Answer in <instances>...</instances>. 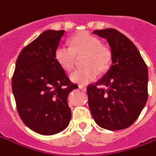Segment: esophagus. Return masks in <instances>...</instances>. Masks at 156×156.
Segmentation results:
<instances>
[{
	"label": "esophagus",
	"mask_w": 156,
	"mask_h": 156,
	"mask_svg": "<svg viewBox=\"0 0 156 156\" xmlns=\"http://www.w3.org/2000/svg\"><path fill=\"white\" fill-rule=\"evenodd\" d=\"M79 89H80V90H81V91H84V92H85V91H86V90H87V87H85V86H79Z\"/></svg>",
	"instance_id": "esophagus-1"
}]
</instances>
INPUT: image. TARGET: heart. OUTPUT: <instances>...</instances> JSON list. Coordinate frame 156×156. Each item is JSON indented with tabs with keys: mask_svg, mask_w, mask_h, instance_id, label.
Listing matches in <instances>:
<instances>
[{
	"mask_svg": "<svg viewBox=\"0 0 156 156\" xmlns=\"http://www.w3.org/2000/svg\"><path fill=\"white\" fill-rule=\"evenodd\" d=\"M70 47L59 45L55 51L56 62L63 69L69 71L74 68L76 55L85 54L83 69H76L70 75V80L80 85H86L96 79L98 70L105 71L112 62V51L104 45L101 40L88 32H81L74 35Z\"/></svg>",
	"mask_w": 156,
	"mask_h": 156,
	"instance_id": "obj_1",
	"label": "heart"
}]
</instances>
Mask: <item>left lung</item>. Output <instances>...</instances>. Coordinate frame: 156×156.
<instances>
[{
    "instance_id": "8db88e82",
    "label": "left lung",
    "mask_w": 156,
    "mask_h": 156,
    "mask_svg": "<svg viewBox=\"0 0 156 156\" xmlns=\"http://www.w3.org/2000/svg\"><path fill=\"white\" fill-rule=\"evenodd\" d=\"M93 34L107 39L112 51V65L101 80L87 86L92 116L102 129H127L136 121L147 102V65L135 44L116 29L95 30Z\"/></svg>"
}]
</instances>
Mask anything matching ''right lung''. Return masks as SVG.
Masks as SVG:
<instances>
[{"mask_svg": "<svg viewBox=\"0 0 156 156\" xmlns=\"http://www.w3.org/2000/svg\"><path fill=\"white\" fill-rule=\"evenodd\" d=\"M64 30H46L20 53L12 77L18 114L27 128L43 135L69 126V93L77 88L59 65L55 51Z\"/></svg>", "mask_w": 156, "mask_h": 156, "instance_id": "right-lung-1", "label": "right lung"}]
</instances>
